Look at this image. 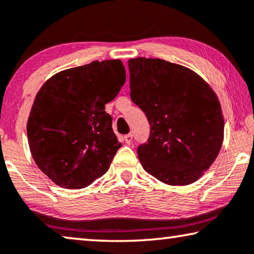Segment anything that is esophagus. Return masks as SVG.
Segmentation results:
<instances>
[{
  "label": "esophagus",
  "instance_id": "1",
  "mask_svg": "<svg viewBox=\"0 0 254 254\" xmlns=\"http://www.w3.org/2000/svg\"><path fill=\"white\" fill-rule=\"evenodd\" d=\"M124 139H125V142H126V143H128V144H129V143H131V141H133V134H131V133H129V134L125 135V137H124Z\"/></svg>",
  "mask_w": 254,
  "mask_h": 254
}]
</instances>
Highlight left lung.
Here are the masks:
<instances>
[{
	"instance_id": "left-lung-1",
	"label": "left lung",
	"mask_w": 254,
	"mask_h": 254,
	"mask_svg": "<svg viewBox=\"0 0 254 254\" xmlns=\"http://www.w3.org/2000/svg\"><path fill=\"white\" fill-rule=\"evenodd\" d=\"M130 98L150 125L137 146L142 166L172 186L197 181L211 166L223 141L218 97L191 69L159 58L128 62Z\"/></svg>"
}]
</instances>
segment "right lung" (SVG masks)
<instances>
[{
    "label": "right lung",
    "mask_w": 254,
    "mask_h": 254,
    "mask_svg": "<svg viewBox=\"0 0 254 254\" xmlns=\"http://www.w3.org/2000/svg\"><path fill=\"white\" fill-rule=\"evenodd\" d=\"M125 81L123 62L95 61L57 73L40 89L27 121L28 144L56 185L81 189L109 170L121 143L105 104Z\"/></svg>",
    "instance_id": "right-lung-1"
}]
</instances>
